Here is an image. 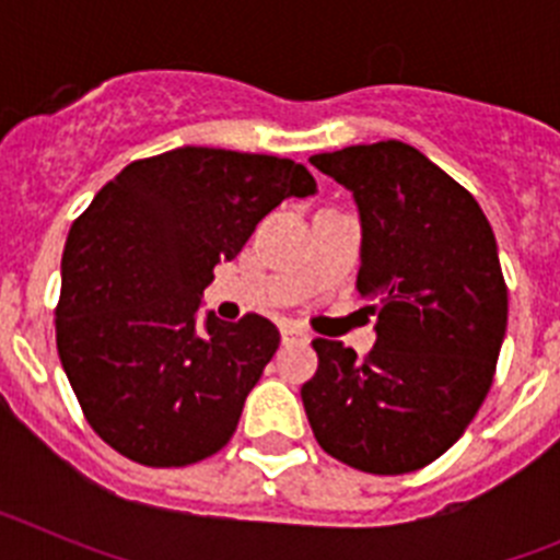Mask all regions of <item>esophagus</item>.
<instances>
[{"instance_id": "esophagus-1", "label": "esophagus", "mask_w": 560, "mask_h": 560, "mask_svg": "<svg viewBox=\"0 0 560 560\" xmlns=\"http://www.w3.org/2000/svg\"><path fill=\"white\" fill-rule=\"evenodd\" d=\"M280 336H283V345H305V341H311V336L303 328H294V325H285Z\"/></svg>"}]
</instances>
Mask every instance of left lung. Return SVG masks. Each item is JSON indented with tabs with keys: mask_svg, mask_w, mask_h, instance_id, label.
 Here are the masks:
<instances>
[{
	"mask_svg": "<svg viewBox=\"0 0 560 560\" xmlns=\"http://www.w3.org/2000/svg\"><path fill=\"white\" fill-rule=\"evenodd\" d=\"M311 165L353 192L355 285L378 319L364 359L314 339L305 415L330 457L368 474L418 471L457 443L491 389L508 328L497 237L471 192L407 142L314 153Z\"/></svg>",
	"mask_w": 560,
	"mask_h": 560,
	"instance_id": "8db88e82",
	"label": "left lung"
}]
</instances>
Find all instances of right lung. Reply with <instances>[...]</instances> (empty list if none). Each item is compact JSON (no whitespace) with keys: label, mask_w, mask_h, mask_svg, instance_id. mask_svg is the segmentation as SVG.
<instances>
[{"label":"right lung","mask_w":560,"mask_h":560,"mask_svg":"<svg viewBox=\"0 0 560 560\" xmlns=\"http://www.w3.org/2000/svg\"><path fill=\"white\" fill-rule=\"evenodd\" d=\"M314 192L300 162L199 145L131 162L103 185L67 235L56 341L108 446L173 468L230 443L280 334L257 314L201 316V296L257 221Z\"/></svg>","instance_id":"add662e5"}]
</instances>
